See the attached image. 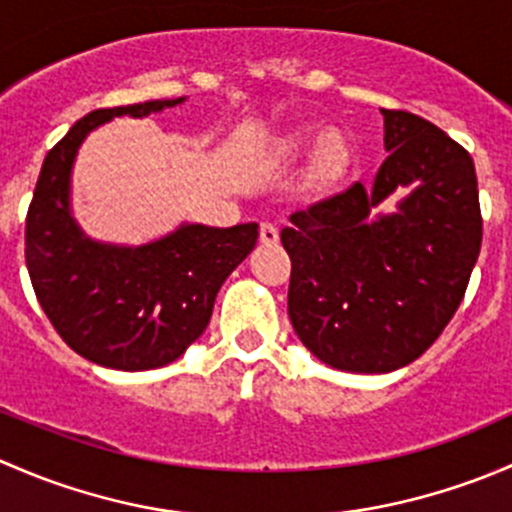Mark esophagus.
Listing matches in <instances>:
<instances>
[{"mask_svg": "<svg viewBox=\"0 0 512 512\" xmlns=\"http://www.w3.org/2000/svg\"><path fill=\"white\" fill-rule=\"evenodd\" d=\"M260 240L265 242V245H275V242L280 240V230H277L272 223H262L260 225Z\"/></svg>", "mask_w": 512, "mask_h": 512, "instance_id": "34e87169", "label": "esophagus"}]
</instances>
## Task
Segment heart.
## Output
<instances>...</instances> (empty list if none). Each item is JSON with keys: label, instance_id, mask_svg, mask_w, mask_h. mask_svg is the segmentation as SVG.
<instances>
[{"label": "heart", "instance_id": "b5f03b06", "mask_svg": "<svg viewBox=\"0 0 512 512\" xmlns=\"http://www.w3.org/2000/svg\"><path fill=\"white\" fill-rule=\"evenodd\" d=\"M312 143H314L312 131H289L275 141V153L282 160H297L312 148ZM339 163H342V143H339L334 136L324 138L317 153V170L322 175H329L339 168Z\"/></svg>", "mask_w": 512, "mask_h": 512}]
</instances>
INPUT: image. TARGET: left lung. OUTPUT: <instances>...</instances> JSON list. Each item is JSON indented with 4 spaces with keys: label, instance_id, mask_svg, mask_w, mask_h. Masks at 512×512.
<instances>
[{
    "label": "left lung",
    "instance_id": "8db88e82",
    "mask_svg": "<svg viewBox=\"0 0 512 512\" xmlns=\"http://www.w3.org/2000/svg\"><path fill=\"white\" fill-rule=\"evenodd\" d=\"M381 113L389 156L371 183L299 210L280 235L294 332L319 361L356 374L401 369L441 337L483 240L471 153L416 113ZM406 184L415 190L399 214L368 218Z\"/></svg>",
    "mask_w": 512,
    "mask_h": 512
}]
</instances>
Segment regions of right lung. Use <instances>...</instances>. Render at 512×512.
I'll use <instances>...</instances> for the list:
<instances>
[{"instance_id":"right-lung-1","label":"right lung","mask_w":512,"mask_h":512,"mask_svg":"<svg viewBox=\"0 0 512 512\" xmlns=\"http://www.w3.org/2000/svg\"><path fill=\"white\" fill-rule=\"evenodd\" d=\"M185 98L98 108L46 153L27 213L24 255L41 309L94 364L146 371L178 359L213 314L215 297L257 242V223L180 225L141 247L103 245L69 210L71 165L84 138L113 116H148Z\"/></svg>"}]
</instances>
